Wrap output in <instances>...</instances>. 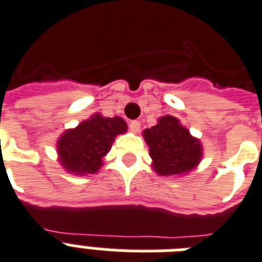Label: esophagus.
Instances as JSON below:
<instances>
[{
  "label": "esophagus",
  "mask_w": 262,
  "mask_h": 262,
  "mask_svg": "<svg viewBox=\"0 0 262 262\" xmlns=\"http://www.w3.org/2000/svg\"><path fill=\"white\" fill-rule=\"evenodd\" d=\"M140 127H141L140 121H130V124H129V129H130L133 133H138V132H140Z\"/></svg>",
  "instance_id": "34e87169"
}]
</instances>
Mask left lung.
Returning <instances> with one entry per match:
<instances>
[{
  "label": "left lung",
  "mask_w": 262,
  "mask_h": 262,
  "mask_svg": "<svg viewBox=\"0 0 262 262\" xmlns=\"http://www.w3.org/2000/svg\"><path fill=\"white\" fill-rule=\"evenodd\" d=\"M149 146L153 168L161 176L183 175L196 167L201 161V141L190 135V130L180 125L172 116L159 118L157 125L142 132Z\"/></svg>",
  "instance_id": "1"
}]
</instances>
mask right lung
<instances>
[{
    "mask_svg": "<svg viewBox=\"0 0 262 262\" xmlns=\"http://www.w3.org/2000/svg\"><path fill=\"white\" fill-rule=\"evenodd\" d=\"M126 130V122L121 117L94 114L75 129L66 130L57 140L59 163L75 175L95 173L117 136Z\"/></svg>",
    "mask_w": 262,
    "mask_h": 262,
    "instance_id": "obj_1",
    "label": "right lung"
}]
</instances>
